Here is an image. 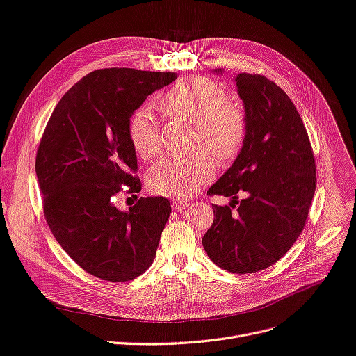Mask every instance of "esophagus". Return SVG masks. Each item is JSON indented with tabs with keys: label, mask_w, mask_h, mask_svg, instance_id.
Here are the masks:
<instances>
[{
	"label": "esophagus",
	"mask_w": 356,
	"mask_h": 356,
	"mask_svg": "<svg viewBox=\"0 0 356 356\" xmlns=\"http://www.w3.org/2000/svg\"><path fill=\"white\" fill-rule=\"evenodd\" d=\"M171 206H172V210L177 211V210H184V209L189 207V202L185 200H172Z\"/></svg>",
	"instance_id": "34e87169"
}]
</instances>
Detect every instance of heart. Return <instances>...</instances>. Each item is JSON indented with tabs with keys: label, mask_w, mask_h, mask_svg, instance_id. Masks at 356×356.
Here are the masks:
<instances>
[{
	"label": "heart",
	"mask_w": 356,
	"mask_h": 356,
	"mask_svg": "<svg viewBox=\"0 0 356 356\" xmlns=\"http://www.w3.org/2000/svg\"><path fill=\"white\" fill-rule=\"evenodd\" d=\"M161 110L168 118H180L195 125V147H206L219 161L236 158L246 138V116L229 103L227 89L207 77H185L159 98ZM128 137L136 154L155 158L161 149L156 118L140 108L128 122ZM215 161L206 154L168 156L150 170L149 189L156 195L185 200L204 186L215 175Z\"/></svg>",
	"instance_id": "b5f03b06"
}]
</instances>
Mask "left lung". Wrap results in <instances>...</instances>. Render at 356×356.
<instances>
[{
	"instance_id": "1",
	"label": "left lung",
	"mask_w": 356,
	"mask_h": 356,
	"mask_svg": "<svg viewBox=\"0 0 356 356\" xmlns=\"http://www.w3.org/2000/svg\"><path fill=\"white\" fill-rule=\"evenodd\" d=\"M234 82L245 107L246 138L232 165L207 191L231 202L213 204L215 220L202 246L220 268L246 274L277 262L301 234L316 189V165L289 97L259 74L240 73ZM238 191L245 194L240 202Z\"/></svg>"
}]
</instances>
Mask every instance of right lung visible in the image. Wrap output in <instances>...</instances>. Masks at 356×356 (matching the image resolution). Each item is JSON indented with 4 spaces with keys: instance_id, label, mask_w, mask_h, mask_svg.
<instances>
[{
    "instance_id": "obj_1",
    "label": "right lung",
    "mask_w": 356,
    "mask_h": 356,
    "mask_svg": "<svg viewBox=\"0 0 356 356\" xmlns=\"http://www.w3.org/2000/svg\"><path fill=\"white\" fill-rule=\"evenodd\" d=\"M176 73L103 68L85 76L60 98L40 141L35 172L47 225L68 255L95 277L127 282L154 262L171 213L164 197H141L129 210L113 198L129 186L137 155L128 122Z\"/></svg>"
}]
</instances>
